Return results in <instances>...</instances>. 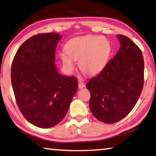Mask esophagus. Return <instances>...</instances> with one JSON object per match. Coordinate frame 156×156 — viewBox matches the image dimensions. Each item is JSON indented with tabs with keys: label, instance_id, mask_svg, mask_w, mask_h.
I'll return each mask as SVG.
<instances>
[{
	"label": "esophagus",
	"instance_id": "esophagus-1",
	"mask_svg": "<svg viewBox=\"0 0 156 156\" xmlns=\"http://www.w3.org/2000/svg\"><path fill=\"white\" fill-rule=\"evenodd\" d=\"M85 87V84H84V83L82 82V81H80V82H79V84H78V87H79V89H82V88H84V87Z\"/></svg>",
	"mask_w": 156,
	"mask_h": 156
}]
</instances>
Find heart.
<instances>
[{
  "instance_id": "1",
  "label": "heart",
  "mask_w": 156,
  "mask_h": 156,
  "mask_svg": "<svg viewBox=\"0 0 156 156\" xmlns=\"http://www.w3.org/2000/svg\"><path fill=\"white\" fill-rule=\"evenodd\" d=\"M65 53L60 57L67 67H73V60L79 59L81 71L88 75H95L101 72L109 59L112 46L104 37L85 35L69 40L65 45Z\"/></svg>"
}]
</instances>
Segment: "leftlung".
<instances>
[{"label":"left lung","mask_w":156,"mask_h":156,"mask_svg":"<svg viewBox=\"0 0 156 156\" xmlns=\"http://www.w3.org/2000/svg\"><path fill=\"white\" fill-rule=\"evenodd\" d=\"M121 48L103 70L86 84L89 107L101 122H118L137 103L144 83V61L140 48L126 36L118 35Z\"/></svg>","instance_id":"left-lung-1"}]
</instances>
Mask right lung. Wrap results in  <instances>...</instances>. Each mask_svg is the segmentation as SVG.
<instances>
[{"label":"right lung","mask_w":156,"mask_h":156,"mask_svg":"<svg viewBox=\"0 0 156 156\" xmlns=\"http://www.w3.org/2000/svg\"><path fill=\"white\" fill-rule=\"evenodd\" d=\"M62 35L49 33L23 42L11 66V83L16 103L30 123L42 129L55 126L65 118L77 91L75 76L57 71L55 50Z\"/></svg>","instance_id":"1"}]
</instances>
